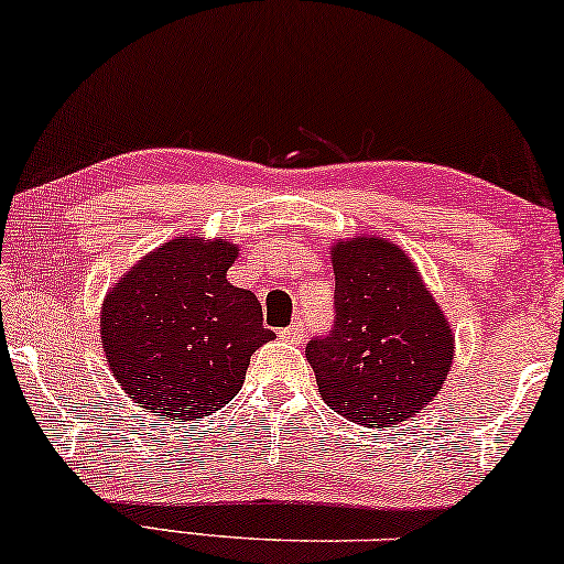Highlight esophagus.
<instances>
[{
	"mask_svg": "<svg viewBox=\"0 0 564 564\" xmlns=\"http://www.w3.org/2000/svg\"><path fill=\"white\" fill-rule=\"evenodd\" d=\"M280 337H282V340H288V343H300L302 340V323H294L290 327H284V330H280Z\"/></svg>",
	"mask_w": 564,
	"mask_h": 564,
	"instance_id": "obj_1",
	"label": "esophagus"
}]
</instances>
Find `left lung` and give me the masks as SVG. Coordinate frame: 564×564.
Masks as SVG:
<instances>
[{
  "mask_svg": "<svg viewBox=\"0 0 564 564\" xmlns=\"http://www.w3.org/2000/svg\"><path fill=\"white\" fill-rule=\"evenodd\" d=\"M335 319L305 348L323 401L370 429L413 419L454 360L444 312L401 249L386 239L337 241Z\"/></svg>",
  "mask_w": 564,
  "mask_h": 564,
  "instance_id": "8db88e82",
  "label": "left lung"
}]
</instances>
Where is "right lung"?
<instances>
[{
  "mask_svg": "<svg viewBox=\"0 0 564 564\" xmlns=\"http://www.w3.org/2000/svg\"><path fill=\"white\" fill-rule=\"evenodd\" d=\"M237 254L224 239H173L120 276L102 302L112 376L153 415L188 421L224 409L252 352L274 337L254 292L227 282Z\"/></svg>",
  "mask_w": 564,
  "mask_h": 564,
  "instance_id": "add662e5",
  "label": "right lung"
}]
</instances>
